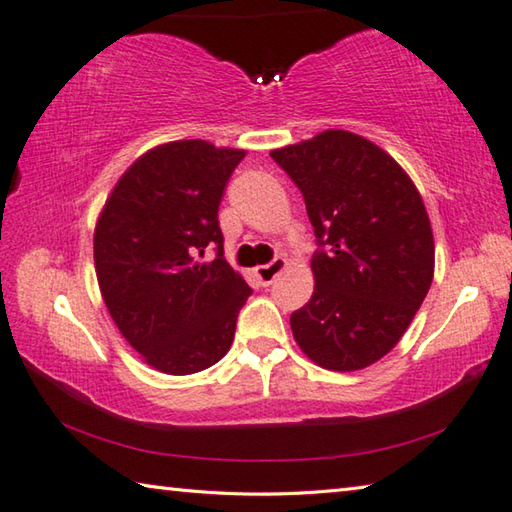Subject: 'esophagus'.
<instances>
[{"label":"esophagus","mask_w":512,"mask_h":512,"mask_svg":"<svg viewBox=\"0 0 512 512\" xmlns=\"http://www.w3.org/2000/svg\"><path fill=\"white\" fill-rule=\"evenodd\" d=\"M284 266H287V259H282V257H275L273 262H268V264H264V266H257V268H255L257 280L262 282L264 287H268V284H271V282L275 280V277L284 271Z\"/></svg>","instance_id":"obj_1"}]
</instances>
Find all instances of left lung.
Returning a JSON list of instances; mask_svg holds the SVG:
<instances>
[{
    "label": "left lung",
    "instance_id": "1",
    "mask_svg": "<svg viewBox=\"0 0 512 512\" xmlns=\"http://www.w3.org/2000/svg\"><path fill=\"white\" fill-rule=\"evenodd\" d=\"M305 198L316 287L291 314L296 343L327 370L395 348L433 280V235L413 180L366 137L325 131L271 151Z\"/></svg>",
    "mask_w": 512,
    "mask_h": 512
}]
</instances>
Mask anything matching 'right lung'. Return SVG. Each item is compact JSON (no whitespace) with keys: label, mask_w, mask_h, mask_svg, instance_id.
I'll return each instance as SVG.
<instances>
[{"label":"right lung","mask_w":512,"mask_h":512,"mask_svg":"<svg viewBox=\"0 0 512 512\" xmlns=\"http://www.w3.org/2000/svg\"><path fill=\"white\" fill-rule=\"evenodd\" d=\"M203 140L155 146L103 205L94 266L124 339L155 370L192 375L225 357L253 289L223 257L219 203L244 160ZM210 247L212 263L200 259Z\"/></svg>","instance_id":"add662e5"}]
</instances>
